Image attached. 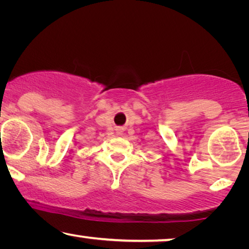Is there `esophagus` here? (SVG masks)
Returning <instances> with one entry per match:
<instances>
[{"instance_id": "34e87169", "label": "esophagus", "mask_w": 249, "mask_h": 249, "mask_svg": "<svg viewBox=\"0 0 249 249\" xmlns=\"http://www.w3.org/2000/svg\"><path fill=\"white\" fill-rule=\"evenodd\" d=\"M116 133H117L118 135L122 134V128H117V129H116Z\"/></svg>"}]
</instances>
